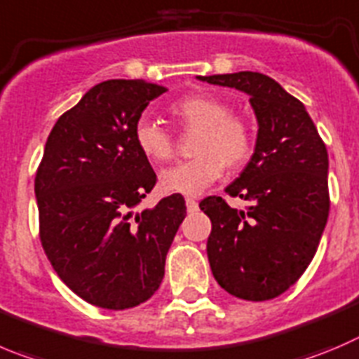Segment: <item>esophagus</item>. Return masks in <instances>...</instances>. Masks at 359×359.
<instances>
[{
    "instance_id": "esophagus-1",
    "label": "esophagus",
    "mask_w": 359,
    "mask_h": 359,
    "mask_svg": "<svg viewBox=\"0 0 359 359\" xmlns=\"http://www.w3.org/2000/svg\"><path fill=\"white\" fill-rule=\"evenodd\" d=\"M185 203H187V210H189L190 213H192V211H196V210H197V201L194 199V197H187Z\"/></svg>"
}]
</instances>
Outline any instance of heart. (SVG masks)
Masks as SVG:
<instances>
[{
	"mask_svg": "<svg viewBox=\"0 0 359 359\" xmlns=\"http://www.w3.org/2000/svg\"><path fill=\"white\" fill-rule=\"evenodd\" d=\"M169 114L187 130H197L192 142L196 156L163 170V192L197 196L217 182L225 165H245L255 148V132L250 119L231 112L225 100L210 93H194L169 105ZM135 144L153 163H165L174 156V139L160 123L141 116L135 123Z\"/></svg>",
	"mask_w": 359,
	"mask_h": 359,
	"instance_id": "heart-1",
	"label": "heart"
}]
</instances>
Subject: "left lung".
Returning <instances> with one entry per match:
<instances>
[{"mask_svg":"<svg viewBox=\"0 0 359 359\" xmlns=\"http://www.w3.org/2000/svg\"><path fill=\"white\" fill-rule=\"evenodd\" d=\"M250 95L259 132L250 162L225 192L248 201L234 210L210 196L208 259L222 289L266 302L298 282L316 255L330 213L327 151L305 105L259 72L199 77Z\"/></svg>","mask_w":359,"mask_h":359,"instance_id":"obj_1","label":"left lung"}]
</instances>
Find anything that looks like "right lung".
I'll list each match as a JSON object with an SVG mask.
<instances>
[{
  "mask_svg": "<svg viewBox=\"0 0 359 359\" xmlns=\"http://www.w3.org/2000/svg\"><path fill=\"white\" fill-rule=\"evenodd\" d=\"M165 91L144 81L97 84L60 116L36 169L47 259L75 294L100 309H132L155 294L187 215L180 194L134 213L156 183L135 144V123Z\"/></svg>",
  "mask_w": 359,
  "mask_h": 359,
  "instance_id": "add662e5",
  "label": "right lung"
}]
</instances>
